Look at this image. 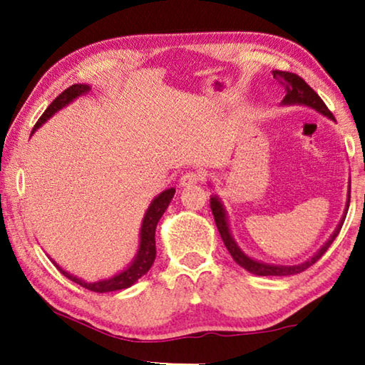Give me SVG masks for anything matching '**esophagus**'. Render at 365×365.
<instances>
[{
  "instance_id": "34e87169",
  "label": "esophagus",
  "mask_w": 365,
  "mask_h": 365,
  "mask_svg": "<svg viewBox=\"0 0 365 365\" xmlns=\"http://www.w3.org/2000/svg\"><path fill=\"white\" fill-rule=\"evenodd\" d=\"M202 179H204V174L202 173L189 171L186 174H182L181 179H179V184H181V187H191L192 184L202 181Z\"/></svg>"
}]
</instances>
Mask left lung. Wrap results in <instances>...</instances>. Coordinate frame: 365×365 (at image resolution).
<instances>
[{
	"label": "left lung",
	"instance_id": "obj_1",
	"mask_svg": "<svg viewBox=\"0 0 365 365\" xmlns=\"http://www.w3.org/2000/svg\"><path fill=\"white\" fill-rule=\"evenodd\" d=\"M272 76H274V79H277V81L281 83L284 88H286V96H284V99H282V104H304V106L316 109V111L322 113L324 116H327L329 119H332V121H336L334 114L329 111L322 99L319 98V94L314 91V89L309 86V84L304 81L301 76H297V74H294V73H287V71H277V69L276 71H272ZM349 202H351V186H349V199L346 204V211H344V216L341 219V222L337 224L336 231L332 232V236L329 237V241L324 244V246L319 249V251L314 254L311 259L297 264V266H276V264L261 262V261H256V259L249 257L247 254H244L241 251V247L237 246L236 241H234L231 229H229L226 209H224L221 199H219L217 196L211 197V209H212L214 221H216L217 231H219V234H221V237L224 241V246L227 247L229 254H231L232 259L239 264V266L244 267L249 272L256 274V276H292V274H299V272L306 271L307 267H311L312 264H316L319 259L326 254L329 246H331V244L334 242V239L337 237L339 231H341L344 219H346V214L349 211Z\"/></svg>",
	"mask_w": 365,
	"mask_h": 365
}]
</instances>
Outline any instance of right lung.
<instances>
[{
    "mask_svg": "<svg viewBox=\"0 0 365 365\" xmlns=\"http://www.w3.org/2000/svg\"><path fill=\"white\" fill-rule=\"evenodd\" d=\"M89 89L91 88H89L88 84H73V86L64 89V91L59 94V96L54 99L51 104H49L46 111L43 113V116L38 119V123L34 124L33 133L36 131L41 124L46 123L54 113H58L59 109L68 106V104L73 103L76 98L88 94ZM174 192H176V189L174 187L166 189V191H163L159 196L153 199L151 204H149L148 211H146V214H144V219H143L141 234H139V236H141V241H139V249H138L136 257L133 259V262L129 264L124 271L116 274V276H113L109 279H103V281H98V282H86V281H83V279L69 274L68 271H64V269L59 267L54 261H53V264L58 267V271L61 272L64 277H68L69 281L79 284V286L88 289V291L113 292V291H121V289L131 287L139 277H143L144 274L151 269L154 259H156V239H154V236H156V226H158L159 219H161V216L164 214V211L168 209L169 202H171Z\"/></svg>",
    "mask_w": 365,
    "mask_h": 365,
    "instance_id": "right-lung-1",
    "label": "right lung"
}]
</instances>
